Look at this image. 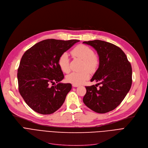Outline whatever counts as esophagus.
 <instances>
[{
    "mask_svg": "<svg viewBox=\"0 0 148 148\" xmlns=\"http://www.w3.org/2000/svg\"><path fill=\"white\" fill-rule=\"evenodd\" d=\"M72 86H73V87H74V88H77V87H78V86H79V85H77V84H73Z\"/></svg>",
    "mask_w": 148,
    "mask_h": 148,
    "instance_id": "34e87169",
    "label": "esophagus"
}]
</instances>
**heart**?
I'll return each instance as SVG.
<instances>
[{
  "label": "heart",
  "mask_w": 148,
  "mask_h": 148,
  "mask_svg": "<svg viewBox=\"0 0 148 148\" xmlns=\"http://www.w3.org/2000/svg\"><path fill=\"white\" fill-rule=\"evenodd\" d=\"M71 53L73 57L80 58L83 60V69H87L90 73H94L96 71L99 65V59L95 56L94 51L88 46L80 44L74 48ZM58 64L64 73H68L69 72V59L66 53L61 54L59 58ZM87 70L82 72H72L66 75V82L77 85L82 84L89 78V73Z\"/></svg>",
  "instance_id": "obj_1"
}]
</instances>
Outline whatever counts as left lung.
<instances>
[{
  "label": "left lung",
  "mask_w": 148,
  "mask_h": 148,
  "mask_svg": "<svg viewBox=\"0 0 148 148\" xmlns=\"http://www.w3.org/2000/svg\"><path fill=\"white\" fill-rule=\"evenodd\" d=\"M92 47L99 57V66L90 82L98 83L85 86L84 104L98 113L110 112L126 97L132 84V68L127 56L116 45L101 40L84 41ZM98 85L99 88L96 87Z\"/></svg>",
  "instance_id": "1"
}]
</instances>
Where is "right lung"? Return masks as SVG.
<instances>
[{
    "label": "right lung",
    "instance_id": "right-lung-1",
    "mask_svg": "<svg viewBox=\"0 0 148 148\" xmlns=\"http://www.w3.org/2000/svg\"><path fill=\"white\" fill-rule=\"evenodd\" d=\"M79 41L45 40L33 45L23 55L17 73L19 92L35 112L50 114L64 103L72 86L60 83L64 75L58 60L62 53ZM55 82L58 84L51 86Z\"/></svg>",
    "mask_w": 148,
    "mask_h": 148
}]
</instances>
